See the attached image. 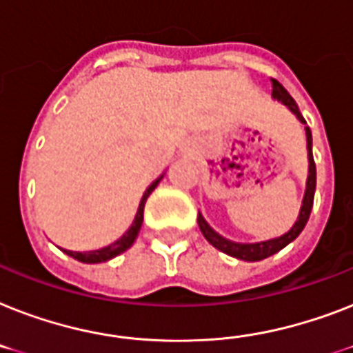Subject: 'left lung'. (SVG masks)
I'll return each mask as SVG.
<instances>
[{
    "instance_id": "left-lung-1",
    "label": "left lung",
    "mask_w": 353,
    "mask_h": 353,
    "mask_svg": "<svg viewBox=\"0 0 353 353\" xmlns=\"http://www.w3.org/2000/svg\"><path fill=\"white\" fill-rule=\"evenodd\" d=\"M272 97L279 101L281 105H285L288 110L294 114V116L299 119L301 123H306L305 117L301 116L299 107H297V103L294 101V97L290 94L286 92L285 87L281 85L279 81L276 79H272ZM306 132V148H308V177H306V190H305V197H303V205H301L299 216H297V221L294 223L290 230L283 234L279 237H274V239H268V241H259V243H236L230 241V239H226L223 237L221 234H217L214 228H212L208 223L205 221V217L201 216V212L197 214V225L201 228L203 236L212 246H216L217 250L225 252L228 256L236 257V259L241 261H261L266 259V257L274 256L279 250H283L286 245H290L297 236H299L303 228H305L306 221H308V217H310L312 212V205H314V194H316V163H314V154H312V132L310 128L305 127Z\"/></svg>"
}]
</instances>
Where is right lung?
Segmentation results:
<instances>
[{"mask_svg": "<svg viewBox=\"0 0 353 353\" xmlns=\"http://www.w3.org/2000/svg\"><path fill=\"white\" fill-rule=\"evenodd\" d=\"M163 176L165 174H161V176L157 177L156 181H152V185L148 186L147 190H145V194H143L141 201H139V206H137V212H136V217H134V221H132L130 228H128L125 234H123L117 241H114L112 245L105 246V248H99V250H90V252H72V250H65V254L70 257H74V259L81 261V263H88V265H94V263H105V261L112 259V257L119 256V254H123L125 250H128L132 245H134V241H136L137 234H139V230H141V225H143V210H145V203H147L148 196H150L152 192H154V188H156L157 185H159V181L163 179Z\"/></svg>", "mask_w": 353, "mask_h": 353, "instance_id": "add662e5", "label": "right lung"}]
</instances>
